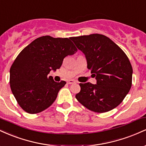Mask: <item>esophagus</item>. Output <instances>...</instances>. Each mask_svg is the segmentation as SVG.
I'll return each instance as SVG.
<instances>
[{
  "label": "esophagus",
  "instance_id": "obj_1",
  "mask_svg": "<svg viewBox=\"0 0 146 146\" xmlns=\"http://www.w3.org/2000/svg\"><path fill=\"white\" fill-rule=\"evenodd\" d=\"M75 82H75V80H70L67 82V83L68 84H73V83H75Z\"/></svg>",
  "mask_w": 146,
  "mask_h": 146
}]
</instances>
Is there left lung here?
<instances>
[{
	"mask_svg": "<svg viewBox=\"0 0 146 146\" xmlns=\"http://www.w3.org/2000/svg\"><path fill=\"white\" fill-rule=\"evenodd\" d=\"M71 40L82 51L87 68L97 80L96 84L80 83L78 101L88 110L105 113L121 103L132 86V68L128 58L109 38L94 33L72 37Z\"/></svg>",
	"mask_w": 146,
	"mask_h": 146,
	"instance_id": "left-lung-1",
	"label": "left lung"
}]
</instances>
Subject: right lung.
I'll list each match as a JSON object with an SVG mask.
<instances>
[{"label":"right lung","instance_id":"1","mask_svg":"<svg viewBox=\"0 0 146 146\" xmlns=\"http://www.w3.org/2000/svg\"><path fill=\"white\" fill-rule=\"evenodd\" d=\"M77 51L70 38L45 36L34 40L18 54L10 68L9 83L25 112L40 113L54 102L66 82H56L48 73L60 68L64 58Z\"/></svg>","mask_w":146,"mask_h":146}]
</instances>
